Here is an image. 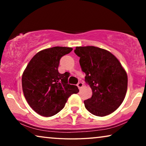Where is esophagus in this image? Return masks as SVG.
<instances>
[{
    "mask_svg": "<svg viewBox=\"0 0 146 146\" xmlns=\"http://www.w3.org/2000/svg\"><path fill=\"white\" fill-rule=\"evenodd\" d=\"M77 86H78V89L82 88V87L83 86V83H82V82H78V83L77 84Z\"/></svg>",
    "mask_w": 146,
    "mask_h": 146,
    "instance_id": "esophagus-1",
    "label": "esophagus"
}]
</instances>
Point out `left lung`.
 Instances as JSON below:
<instances>
[{"instance_id":"1","label":"left lung","mask_w":146,"mask_h":146,"mask_svg":"<svg viewBox=\"0 0 146 146\" xmlns=\"http://www.w3.org/2000/svg\"><path fill=\"white\" fill-rule=\"evenodd\" d=\"M85 82L92 96L84 101L89 112L104 117L114 112L122 103L127 88V73L115 56L106 49L95 46L76 47Z\"/></svg>"}]
</instances>
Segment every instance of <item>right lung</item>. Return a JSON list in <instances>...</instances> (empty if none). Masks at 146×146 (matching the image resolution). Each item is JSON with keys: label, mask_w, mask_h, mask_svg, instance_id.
I'll use <instances>...</instances> for the list:
<instances>
[{"label": "right lung", "mask_w": 146, "mask_h": 146, "mask_svg": "<svg viewBox=\"0 0 146 146\" xmlns=\"http://www.w3.org/2000/svg\"><path fill=\"white\" fill-rule=\"evenodd\" d=\"M73 48L56 46L39 51L29 61L22 77L24 95L33 110L44 117H51L62 110L68 98L78 93V87L68 84L70 73L60 74L62 56Z\"/></svg>", "instance_id": "1"}]
</instances>
